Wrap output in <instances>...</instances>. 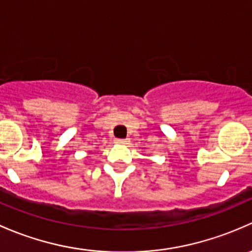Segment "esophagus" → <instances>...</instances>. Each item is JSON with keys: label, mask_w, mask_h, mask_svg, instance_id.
Returning <instances> with one entry per match:
<instances>
[{"label": "esophagus", "mask_w": 252, "mask_h": 252, "mask_svg": "<svg viewBox=\"0 0 252 252\" xmlns=\"http://www.w3.org/2000/svg\"><path fill=\"white\" fill-rule=\"evenodd\" d=\"M115 143L121 144V145H126V144H128V139H116Z\"/></svg>", "instance_id": "1"}]
</instances>
